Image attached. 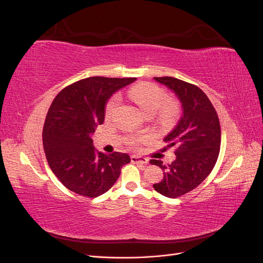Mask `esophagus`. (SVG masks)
<instances>
[{
  "instance_id": "obj_1",
  "label": "esophagus",
  "mask_w": 263,
  "mask_h": 263,
  "mask_svg": "<svg viewBox=\"0 0 263 263\" xmlns=\"http://www.w3.org/2000/svg\"><path fill=\"white\" fill-rule=\"evenodd\" d=\"M132 162L133 163H140V164H147L149 161L148 159L145 157L140 156H132Z\"/></svg>"
}]
</instances>
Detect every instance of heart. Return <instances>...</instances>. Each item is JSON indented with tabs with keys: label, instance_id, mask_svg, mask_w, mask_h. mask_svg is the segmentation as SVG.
Instances as JSON below:
<instances>
[{
	"label": "heart",
	"instance_id": "heart-1",
	"mask_svg": "<svg viewBox=\"0 0 263 263\" xmlns=\"http://www.w3.org/2000/svg\"><path fill=\"white\" fill-rule=\"evenodd\" d=\"M128 95L146 115L153 116L159 112V119L163 124L173 122L180 114V106L178 103L174 101H165V92L155 83L144 82L135 85L128 91ZM118 102V95H114L108 100L105 106L106 117L112 115ZM133 142L135 144V140Z\"/></svg>",
	"mask_w": 263,
	"mask_h": 263
}]
</instances>
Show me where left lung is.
Masks as SVG:
<instances>
[{
	"mask_svg": "<svg viewBox=\"0 0 263 263\" xmlns=\"http://www.w3.org/2000/svg\"><path fill=\"white\" fill-rule=\"evenodd\" d=\"M154 79L177 95L182 107L179 123L163 139L169 147H177L176 160L166 165L161 160H150L163 170L162 181L154 184V189L176 198L200 185L212 172L220 148L219 119L200 87L172 77Z\"/></svg>",
	"mask_w": 263,
	"mask_h": 263,
	"instance_id": "obj_1",
	"label": "left lung"
}]
</instances>
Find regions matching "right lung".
<instances>
[{"mask_svg": "<svg viewBox=\"0 0 263 263\" xmlns=\"http://www.w3.org/2000/svg\"><path fill=\"white\" fill-rule=\"evenodd\" d=\"M136 78L91 77L68 85L52 101L43 129L47 161L72 192L97 197L114 185L127 154L105 155L94 148L92 136L105 117L108 99Z\"/></svg>", "mask_w": 263, "mask_h": 263, "instance_id": "add662e5", "label": "right lung"}]
</instances>
